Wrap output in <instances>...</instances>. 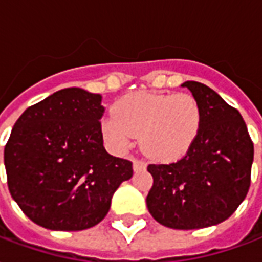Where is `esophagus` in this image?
I'll use <instances>...</instances> for the list:
<instances>
[{
  "instance_id": "1",
  "label": "esophagus",
  "mask_w": 262,
  "mask_h": 262,
  "mask_svg": "<svg viewBox=\"0 0 262 262\" xmlns=\"http://www.w3.org/2000/svg\"><path fill=\"white\" fill-rule=\"evenodd\" d=\"M133 169L135 172H139V170H143L146 169V162L143 160H133Z\"/></svg>"
}]
</instances>
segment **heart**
<instances>
[{
    "mask_svg": "<svg viewBox=\"0 0 262 262\" xmlns=\"http://www.w3.org/2000/svg\"><path fill=\"white\" fill-rule=\"evenodd\" d=\"M115 115L102 125L106 139L125 148L132 137H140L147 156L160 161L183 156L199 136L203 121L200 104L187 93L126 96L115 105Z\"/></svg>",
    "mask_w": 262,
    "mask_h": 262,
    "instance_id": "heart-1",
    "label": "heart"
}]
</instances>
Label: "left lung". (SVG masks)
Returning <instances> with one entry per match:
<instances>
[{
  "label": "left lung",
  "instance_id": "obj_1",
  "mask_svg": "<svg viewBox=\"0 0 262 262\" xmlns=\"http://www.w3.org/2000/svg\"><path fill=\"white\" fill-rule=\"evenodd\" d=\"M199 101L203 121L190 148L172 164H150L154 183L147 195L152 218L172 229L221 224L245 200L254 144L240 112L199 82H185Z\"/></svg>",
  "mask_w": 262,
  "mask_h": 262
}]
</instances>
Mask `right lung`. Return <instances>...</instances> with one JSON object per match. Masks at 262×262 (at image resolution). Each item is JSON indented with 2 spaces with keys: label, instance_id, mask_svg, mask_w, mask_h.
<instances>
[{
  "label": "right lung",
  "instance_id": "1",
  "mask_svg": "<svg viewBox=\"0 0 262 262\" xmlns=\"http://www.w3.org/2000/svg\"><path fill=\"white\" fill-rule=\"evenodd\" d=\"M100 94L79 87L54 93L19 116L4 150L8 189L25 215L51 230L101 222L132 162L102 144Z\"/></svg>",
  "mask_w": 262,
  "mask_h": 262
}]
</instances>
